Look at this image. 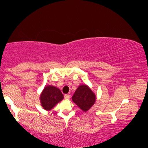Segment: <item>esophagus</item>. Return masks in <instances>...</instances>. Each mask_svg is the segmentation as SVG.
<instances>
[{
  "instance_id": "obj_1",
  "label": "esophagus",
  "mask_w": 148,
  "mask_h": 148,
  "mask_svg": "<svg viewBox=\"0 0 148 148\" xmlns=\"http://www.w3.org/2000/svg\"><path fill=\"white\" fill-rule=\"evenodd\" d=\"M64 99H66V100H68V99L70 98V96L69 94H65L64 96Z\"/></svg>"
}]
</instances>
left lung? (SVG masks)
<instances>
[{
  "label": "left lung",
  "instance_id": "obj_1",
  "mask_svg": "<svg viewBox=\"0 0 148 148\" xmlns=\"http://www.w3.org/2000/svg\"><path fill=\"white\" fill-rule=\"evenodd\" d=\"M96 95L87 85H82L77 89L72 97V100L84 112L92 108L96 102Z\"/></svg>",
  "mask_w": 148,
  "mask_h": 148
}]
</instances>
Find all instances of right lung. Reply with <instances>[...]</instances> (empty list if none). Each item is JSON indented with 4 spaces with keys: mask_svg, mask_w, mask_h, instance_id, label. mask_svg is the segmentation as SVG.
Masks as SVG:
<instances>
[{
    "mask_svg": "<svg viewBox=\"0 0 148 148\" xmlns=\"http://www.w3.org/2000/svg\"><path fill=\"white\" fill-rule=\"evenodd\" d=\"M63 98V94L59 89L53 86H47L40 94V100L44 110H50Z\"/></svg>",
    "mask_w": 148,
    "mask_h": 148,
    "instance_id": "right-lung-1",
    "label": "right lung"
}]
</instances>
